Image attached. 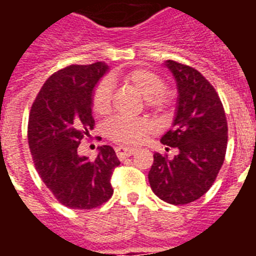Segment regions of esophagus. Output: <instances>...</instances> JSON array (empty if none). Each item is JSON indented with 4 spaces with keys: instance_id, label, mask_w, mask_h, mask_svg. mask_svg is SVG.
Instances as JSON below:
<instances>
[{
    "instance_id": "esophagus-1",
    "label": "esophagus",
    "mask_w": 256,
    "mask_h": 256,
    "mask_svg": "<svg viewBox=\"0 0 256 256\" xmlns=\"http://www.w3.org/2000/svg\"><path fill=\"white\" fill-rule=\"evenodd\" d=\"M115 151H116V155L118 158L120 160L126 159V158H128V156L133 155V154L136 152V148H123V146H118V148H115Z\"/></svg>"
}]
</instances>
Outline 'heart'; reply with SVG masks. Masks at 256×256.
<instances>
[{
  "label": "heart",
  "instance_id": "obj_1",
  "mask_svg": "<svg viewBox=\"0 0 256 256\" xmlns=\"http://www.w3.org/2000/svg\"><path fill=\"white\" fill-rule=\"evenodd\" d=\"M120 82L132 86L146 98V106L158 114H168L174 105L173 97L165 91L166 84L162 76L152 70L137 68L126 74L112 73L108 79H102L94 87L92 94V110L98 116H105L112 110V88L110 82ZM154 126L150 118H124L116 116L108 120L105 126V133L112 141L124 146L137 144L144 140V134Z\"/></svg>",
  "mask_w": 256,
  "mask_h": 256
}]
</instances>
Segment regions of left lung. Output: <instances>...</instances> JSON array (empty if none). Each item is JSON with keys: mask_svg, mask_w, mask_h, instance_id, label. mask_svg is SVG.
Wrapping results in <instances>:
<instances>
[{"mask_svg": "<svg viewBox=\"0 0 256 256\" xmlns=\"http://www.w3.org/2000/svg\"><path fill=\"white\" fill-rule=\"evenodd\" d=\"M165 65L180 94L173 126L160 141L178 155L154 154L148 182L165 202L184 205L205 195L216 180L227 150V118L216 88L200 72L173 60Z\"/></svg>", "mask_w": 256, "mask_h": 256, "instance_id": "obj_1", "label": "left lung"}]
</instances>
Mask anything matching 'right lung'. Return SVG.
Listing matches in <instances>:
<instances>
[{
  "mask_svg": "<svg viewBox=\"0 0 256 256\" xmlns=\"http://www.w3.org/2000/svg\"><path fill=\"white\" fill-rule=\"evenodd\" d=\"M108 65H69L47 79L32 105L28 144L36 170L60 204L70 209L101 206L112 196V176L120 164L112 146L96 159L78 155L94 130L92 91Z\"/></svg>",
  "mask_w": 256,
  "mask_h": 256,
  "instance_id": "add662e5",
  "label": "right lung"
}]
</instances>
